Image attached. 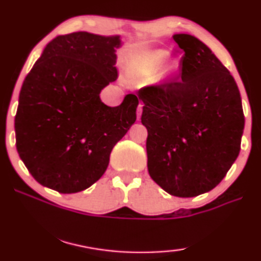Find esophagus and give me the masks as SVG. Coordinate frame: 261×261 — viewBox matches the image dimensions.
I'll return each instance as SVG.
<instances>
[{"label": "esophagus", "mask_w": 261, "mask_h": 261, "mask_svg": "<svg viewBox=\"0 0 261 261\" xmlns=\"http://www.w3.org/2000/svg\"><path fill=\"white\" fill-rule=\"evenodd\" d=\"M141 113H143V106H141V104H139V107H138V120H140Z\"/></svg>", "instance_id": "obj_1"}]
</instances>
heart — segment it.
I'll return each mask as SVG.
<instances>
[{"label":"heart","instance_id":"1","mask_svg":"<svg viewBox=\"0 0 261 261\" xmlns=\"http://www.w3.org/2000/svg\"><path fill=\"white\" fill-rule=\"evenodd\" d=\"M169 59V53L162 49L151 50L139 59V61L135 63V66L132 69V74H133L135 79L146 83L154 79L157 74L160 73L162 67L167 63ZM168 69L171 70L172 66L169 64Z\"/></svg>","mask_w":261,"mask_h":261}]
</instances>
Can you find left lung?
Returning <instances> with one entry per match:
<instances>
[{
    "label": "left lung",
    "instance_id": "obj_1",
    "mask_svg": "<svg viewBox=\"0 0 261 261\" xmlns=\"http://www.w3.org/2000/svg\"><path fill=\"white\" fill-rule=\"evenodd\" d=\"M178 80L146 86L141 123L147 129V169L169 194L192 198L221 182L238 158L245 128L234 77L201 40L178 33Z\"/></svg>",
    "mask_w": 261,
    "mask_h": 261
}]
</instances>
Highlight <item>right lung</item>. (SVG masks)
<instances>
[{
  "instance_id": "right-lung-1",
  "label": "right lung",
  "mask_w": 261,
  "mask_h": 261,
  "mask_svg": "<svg viewBox=\"0 0 261 261\" xmlns=\"http://www.w3.org/2000/svg\"><path fill=\"white\" fill-rule=\"evenodd\" d=\"M120 36H57L23 80L15 115L16 150L35 180L63 194L99 180L110 153L137 120L139 99L100 100L117 79Z\"/></svg>"
}]
</instances>
